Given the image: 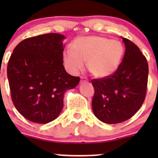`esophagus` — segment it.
Wrapping results in <instances>:
<instances>
[{"label": "esophagus", "mask_w": 158, "mask_h": 158, "mask_svg": "<svg viewBox=\"0 0 158 158\" xmlns=\"http://www.w3.org/2000/svg\"><path fill=\"white\" fill-rule=\"evenodd\" d=\"M88 79H87L86 77H81V80H80V83H84V82H87Z\"/></svg>", "instance_id": "1"}]
</instances>
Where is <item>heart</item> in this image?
Instances as JSON below:
<instances>
[{
	"instance_id": "b5f03b06",
	"label": "heart",
	"mask_w": 158,
	"mask_h": 158,
	"mask_svg": "<svg viewBox=\"0 0 158 158\" xmlns=\"http://www.w3.org/2000/svg\"><path fill=\"white\" fill-rule=\"evenodd\" d=\"M124 47L118 40H110L103 36H80L72 44V49L63 53V61L72 73L86 67L92 76L103 78L112 74L120 65Z\"/></svg>"
}]
</instances>
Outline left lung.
<instances>
[{
    "mask_svg": "<svg viewBox=\"0 0 158 158\" xmlns=\"http://www.w3.org/2000/svg\"><path fill=\"white\" fill-rule=\"evenodd\" d=\"M122 40L125 56L116 71L91 81L95 89L93 112L107 124L121 123L131 118L141 107L147 93V59L134 43L124 37Z\"/></svg>",
    "mask_w": 158,
    "mask_h": 158,
    "instance_id": "1",
    "label": "left lung"
}]
</instances>
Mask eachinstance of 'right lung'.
I'll list each match as a JSON object with an SVG mask.
<instances>
[{
	"label": "right lung",
	"instance_id": "right-lung-1",
	"mask_svg": "<svg viewBox=\"0 0 158 158\" xmlns=\"http://www.w3.org/2000/svg\"><path fill=\"white\" fill-rule=\"evenodd\" d=\"M59 33L29 37L17 44L7 63L11 99L27 120L46 124L55 120L63 108L64 93L80 78L63 66V40Z\"/></svg>",
	"mask_w": 158,
	"mask_h": 158
}]
</instances>
